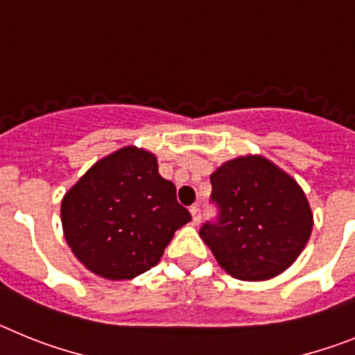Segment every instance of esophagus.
<instances>
[{"label": "esophagus", "mask_w": 355, "mask_h": 355, "mask_svg": "<svg viewBox=\"0 0 355 355\" xmlns=\"http://www.w3.org/2000/svg\"><path fill=\"white\" fill-rule=\"evenodd\" d=\"M190 213H192V222H193V224H199L200 216H202V211H200L199 206H192V208H190Z\"/></svg>", "instance_id": "esophagus-1"}]
</instances>
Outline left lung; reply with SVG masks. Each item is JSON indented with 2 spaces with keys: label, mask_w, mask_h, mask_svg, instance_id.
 <instances>
[{
  "label": "left lung",
  "mask_w": 355,
  "mask_h": 355,
  "mask_svg": "<svg viewBox=\"0 0 355 355\" xmlns=\"http://www.w3.org/2000/svg\"><path fill=\"white\" fill-rule=\"evenodd\" d=\"M216 220L199 234L218 265L241 281L284 272L311 236L313 213L299 183L263 156L229 159L211 175Z\"/></svg>",
  "instance_id": "1"
}]
</instances>
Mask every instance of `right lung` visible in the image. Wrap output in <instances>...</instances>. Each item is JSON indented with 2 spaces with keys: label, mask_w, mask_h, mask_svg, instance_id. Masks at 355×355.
<instances>
[{
  "label": "right lung",
  "mask_w": 355,
  "mask_h": 355,
  "mask_svg": "<svg viewBox=\"0 0 355 355\" xmlns=\"http://www.w3.org/2000/svg\"><path fill=\"white\" fill-rule=\"evenodd\" d=\"M65 240L90 272L133 279L158 265L190 213L153 153L128 146L94 163L62 199Z\"/></svg>",
  "instance_id": "right-lung-1"
}]
</instances>
